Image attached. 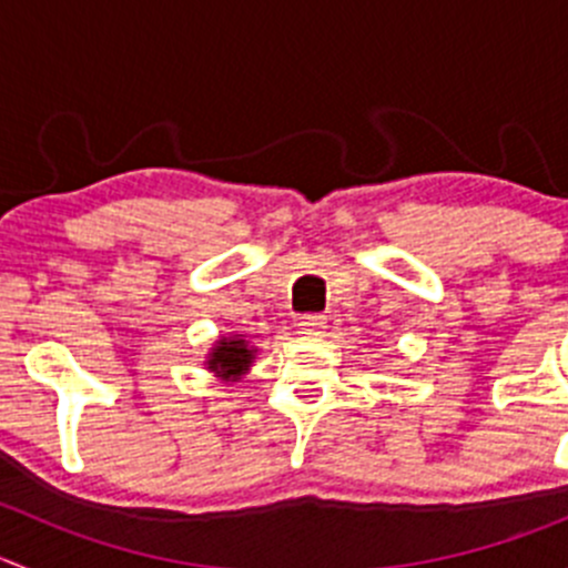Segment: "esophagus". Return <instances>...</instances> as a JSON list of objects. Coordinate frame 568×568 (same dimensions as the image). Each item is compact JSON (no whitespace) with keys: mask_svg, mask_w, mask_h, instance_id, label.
<instances>
[{"mask_svg":"<svg viewBox=\"0 0 568 568\" xmlns=\"http://www.w3.org/2000/svg\"><path fill=\"white\" fill-rule=\"evenodd\" d=\"M296 327H300V333H305V335H324V329H327V318L302 316L300 322H296Z\"/></svg>","mask_w":568,"mask_h":568,"instance_id":"esophagus-1","label":"esophagus"}]
</instances>
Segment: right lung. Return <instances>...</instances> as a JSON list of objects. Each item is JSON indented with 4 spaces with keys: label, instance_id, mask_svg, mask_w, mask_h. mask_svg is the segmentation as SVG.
Wrapping results in <instances>:
<instances>
[{
    "label": "right lung",
    "instance_id": "obj_1",
    "mask_svg": "<svg viewBox=\"0 0 568 568\" xmlns=\"http://www.w3.org/2000/svg\"><path fill=\"white\" fill-rule=\"evenodd\" d=\"M255 355L257 346H252L246 335H219L205 355V368L222 383H239L252 368Z\"/></svg>",
    "mask_w": 568,
    "mask_h": 568
}]
</instances>
